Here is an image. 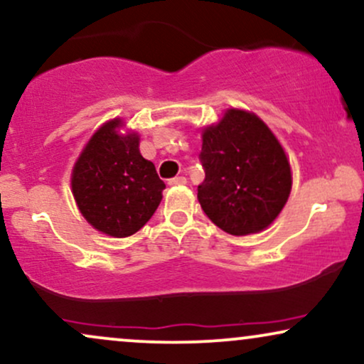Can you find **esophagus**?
Returning <instances> with one entry per match:
<instances>
[{"mask_svg": "<svg viewBox=\"0 0 364 364\" xmlns=\"http://www.w3.org/2000/svg\"><path fill=\"white\" fill-rule=\"evenodd\" d=\"M185 185H186L185 176H176V178L169 179V186H185Z\"/></svg>", "mask_w": 364, "mask_h": 364, "instance_id": "obj_1", "label": "esophagus"}]
</instances>
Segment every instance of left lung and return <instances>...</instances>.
<instances>
[{
  "label": "left lung",
  "mask_w": 364,
  "mask_h": 364,
  "mask_svg": "<svg viewBox=\"0 0 364 364\" xmlns=\"http://www.w3.org/2000/svg\"><path fill=\"white\" fill-rule=\"evenodd\" d=\"M205 179L198 201L230 235H251L277 220L291 191V166L273 130L256 113L227 108L201 130Z\"/></svg>",
  "instance_id": "left-lung-1"
}]
</instances>
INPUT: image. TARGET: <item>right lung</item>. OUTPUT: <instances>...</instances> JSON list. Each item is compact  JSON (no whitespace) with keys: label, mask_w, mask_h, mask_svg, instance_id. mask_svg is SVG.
I'll use <instances>...</instances> for the list:
<instances>
[{"label":"right lung","mask_w":364,"mask_h":364,"mask_svg":"<svg viewBox=\"0 0 364 364\" xmlns=\"http://www.w3.org/2000/svg\"><path fill=\"white\" fill-rule=\"evenodd\" d=\"M140 135L117 117L100 125L71 171V191L81 215L110 237H129L147 224L166 188L144 159Z\"/></svg>","instance_id":"add662e5"}]
</instances>
